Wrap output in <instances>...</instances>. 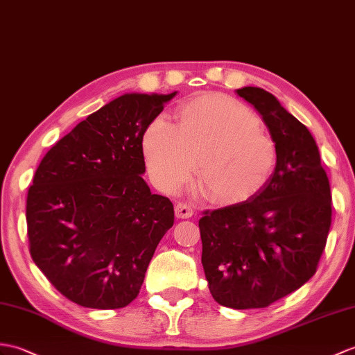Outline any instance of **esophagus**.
I'll use <instances>...</instances> for the list:
<instances>
[{"instance_id":"obj_1","label":"esophagus","mask_w":355,"mask_h":355,"mask_svg":"<svg viewBox=\"0 0 355 355\" xmlns=\"http://www.w3.org/2000/svg\"><path fill=\"white\" fill-rule=\"evenodd\" d=\"M175 216L178 219H189L193 216V209L191 204H186V202H178L175 205Z\"/></svg>"}]
</instances>
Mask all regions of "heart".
I'll return each mask as SVG.
<instances>
[{
  "instance_id": "b5f03b06",
  "label": "heart",
  "mask_w": 355,
  "mask_h": 355,
  "mask_svg": "<svg viewBox=\"0 0 355 355\" xmlns=\"http://www.w3.org/2000/svg\"><path fill=\"white\" fill-rule=\"evenodd\" d=\"M177 118V128L155 119L144 136L148 166L159 184L181 187L196 166L204 196L236 202L268 183L277 164V145L250 107L207 94L184 103Z\"/></svg>"
}]
</instances>
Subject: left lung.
Masks as SVG:
<instances>
[{"instance_id":"8db88e82","label":"left lung","mask_w":355,"mask_h":355,"mask_svg":"<svg viewBox=\"0 0 355 355\" xmlns=\"http://www.w3.org/2000/svg\"><path fill=\"white\" fill-rule=\"evenodd\" d=\"M236 92L261 114L277 164L250 200L204 213L201 261L215 301L248 310L270 306L315 275L331 225V191L309 128L265 89Z\"/></svg>"}]
</instances>
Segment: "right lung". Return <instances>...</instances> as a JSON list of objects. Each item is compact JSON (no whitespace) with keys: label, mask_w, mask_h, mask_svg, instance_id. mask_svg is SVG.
<instances>
[{"label":"right lung","mask_w":355,"mask_h":355,"mask_svg":"<svg viewBox=\"0 0 355 355\" xmlns=\"http://www.w3.org/2000/svg\"><path fill=\"white\" fill-rule=\"evenodd\" d=\"M177 95L123 94L77 123L45 157L27 195L30 254L78 306L122 309L136 300L174 205L142 175V140Z\"/></svg>","instance_id":"right-lung-1"}]
</instances>
